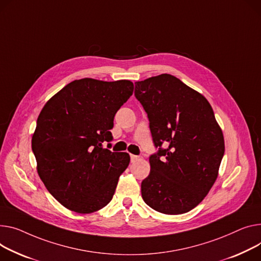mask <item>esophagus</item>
I'll use <instances>...</instances> for the list:
<instances>
[{
	"label": "esophagus",
	"mask_w": 261,
	"mask_h": 261,
	"mask_svg": "<svg viewBox=\"0 0 261 261\" xmlns=\"http://www.w3.org/2000/svg\"><path fill=\"white\" fill-rule=\"evenodd\" d=\"M130 159H131V162L134 163L138 160V156L137 155H134V154H130Z\"/></svg>",
	"instance_id": "esophagus-1"
}]
</instances>
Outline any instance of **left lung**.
Wrapping results in <instances>:
<instances>
[{"instance_id": "1", "label": "left lung", "mask_w": 261, "mask_h": 261, "mask_svg": "<svg viewBox=\"0 0 261 261\" xmlns=\"http://www.w3.org/2000/svg\"><path fill=\"white\" fill-rule=\"evenodd\" d=\"M134 94L148 114L153 143L160 147L149 159L143 199L164 214L187 213L209 193L224 153L213 109L202 94L167 73L136 82Z\"/></svg>"}]
</instances>
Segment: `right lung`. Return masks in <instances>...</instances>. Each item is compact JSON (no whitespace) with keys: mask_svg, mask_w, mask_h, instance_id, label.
Segmentation results:
<instances>
[{"mask_svg":"<svg viewBox=\"0 0 261 261\" xmlns=\"http://www.w3.org/2000/svg\"><path fill=\"white\" fill-rule=\"evenodd\" d=\"M133 89L128 80L86 77L66 85L43 107L31 147L40 178L67 209L88 214L112 199L130 156L102 144L113 140L114 115Z\"/></svg>","mask_w":261,"mask_h":261,"instance_id":"add662e5","label":"right lung"}]
</instances>
